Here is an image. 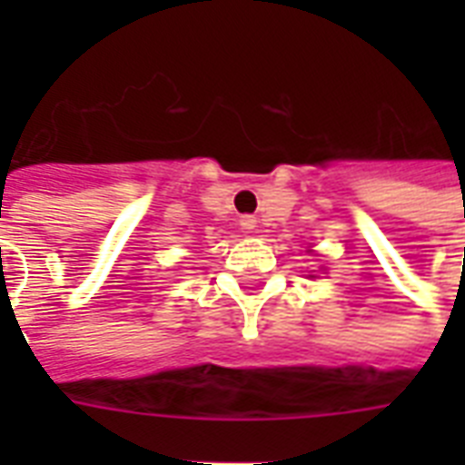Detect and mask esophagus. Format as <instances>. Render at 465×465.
Listing matches in <instances>:
<instances>
[{"label": "esophagus", "instance_id": "obj_1", "mask_svg": "<svg viewBox=\"0 0 465 465\" xmlns=\"http://www.w3.org/2000/svg\"><path fill=\"white\" fill-rule=\"evenodd\" d=\"M241 226H243V229H248V232H251V229H255V217H251V214H243V217H241Z\"/></svg>", "mask_w": 465, "mask_h": 465}]
</instances>
